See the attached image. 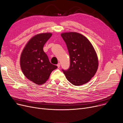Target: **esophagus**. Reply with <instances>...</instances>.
<instances>
[{"instance_id": "34e87169", "label": "esophagus", "mask_w": 123, "mask_h": 123, "mask_svg": "<svg viewBox=\"0 0 123 123\" xmlns=\"http://www.w3.org/2000/svg\"><path fill=\"white\" fill-rule=\"evenodd\" d=\"M60 66H61V64H60V63H57V68H60Z\"/></svg>"}]
</instances>
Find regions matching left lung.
Instances as JSON below:
<instances>
[{
  "mask_svg": "<svg viewBox=\"0 0 123 123\" xmlns=\"http://www.w3.org/2000/svg\"><path fill=\"white\" fill-rule=\"evenodd\" d=\"M70 57V66L62 69L68 80L74 85L88 82L96 73L98 61L96 53L89 40L76 32L61 34Z\"/></svg>",
  "mask_w": 123,
  "mask_h": 123,
  "instance_id": "left-lung-1",
  "label": "left lung"
}]
</instances>
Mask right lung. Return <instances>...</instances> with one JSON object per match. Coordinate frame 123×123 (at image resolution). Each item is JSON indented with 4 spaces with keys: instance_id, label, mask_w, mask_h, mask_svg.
I'll use <instances>...</instances> for the list:
<instances>
[{
    "instance_id": "add662e5",
    "label": "right lung",
    "mask_w": 123,
    "mask_h": 123,
    "mask_svg": "<svg viewBox=\"0 0 123 123\" xmlns=\"http://www.w3.org/2000/svg\"><path fill=\"white\" fill-rule=\"evenodd\" d=\"M52 36L51 33L35 36L28 42L20 57L21 68L24 75L38 85L44 84L57 67L50 63L43 47Z\"/></svg>"
}]
</instances>
